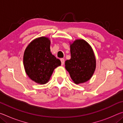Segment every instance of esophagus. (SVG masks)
Returning a JSON list of instances; mask_svg holds the SVG:
<instances>
[{"instance_id":"esophagus-1","label":"esophagus","mask_w":123,"mask_h":123,"mask_svg":"<svg viewBox=\"0 0 123 123\" xmlns=\"http://www.w3.org/2000/svg\"><path fill=\"white\" fill-rule=\"evenodd\" d=\"M61 62L62 65H63L64 63V59H61Z\"/></svg>"}]
</instances>
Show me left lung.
<instances>
[{
    "label": "left lung",
    "mask_w": 123,
    "mask_h": 123,
    "mask_svg": "<svg viewBox=\"0 0 123 123\" xmlns=\"http://www.w3.org/2000/svg\"><path fill=\"white\" fill-rule=\"evenodd\" d=\"M71 57L65 62V68L76 84L88 81L96 68V59L91 45L82 39L70 44Z\"/></svg>",
    "instance_id": "obj_1"
}]
</instances>
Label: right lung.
Returning <instances> with one entry per match:
<instances>
[{"label": "right lung", "mask_w": 123, "mask_h": 123, "mask_svg": "<svg viewBox=\"0 0 123 123\" xmlns=\"http://www.w3.org/2000/svg\"><path fill=\"white\" fill-rule=\"evenodd\" d=\"M50 41L45 37L35 39L25 50L23 63L26 74L35 82L45 84L49 81L54 70L61 62L51 54Z\"/></svg>", "instance_id": "add662e5"}]
</instances>
